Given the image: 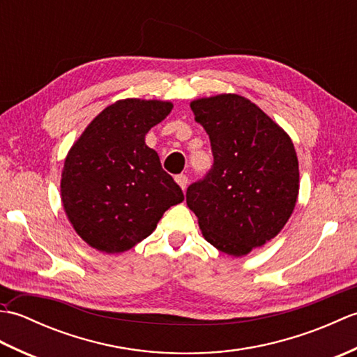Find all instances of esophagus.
<instances>
[{
  "label": "esophagus",
  "mask_w": 357,
  "mask_h": 357,
  "mask_svg": "<svg viewBox=\"0 0 357 357\" xmlns=\"http://www.w3.org/2000/svg\"><path fill=\"white\" fill-rule=\"evenodd\" d=\"M174 181H176L178 185L183 188V190H185L187 188V184H188V178L185 176V174H178L176 178H174Z\"/></svg>",
  "instance_id": "esophagus-1"
}]
</instances>
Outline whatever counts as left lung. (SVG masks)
<instances>
[{
    "instance_id": "obj_1",
    "label": "left lung",
    "mask_w": 357,
    "mask_h": 357,
    "mask_svg": "<svg viewBox=\"0 0 357 357\" xmlns=\"http://www.w3.org/2000/svg\"><path fill=\"white\" fill-rule=\"evenodd\" d=\"M210 138L213 165L187 188V206L207 242L244 256L284 229L299 193V164L284 128L247 98L224 93L190 102Z\"/></svg>"
}]
</instances>
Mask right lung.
Wrapping results in <instances>:
<instances>
[{
  "mask_svg": "<svg viewBox=\"0 0 357 357\" xmlns=\"http://www.w3.org/2000/svg\"><path fill=\"white\" fill-rule=\"evenodd\" d=\"M170 101L127 98L105 107L73 144L61 174V201L82 241L102 253H123L156 229L164 211L184 201L146 144Z\"/></svg>",
  "mask_w": 357,
  "mask_h": 357,
  "instance_id": "obj_1",
  "label": "right lung"
}]
</instances>
